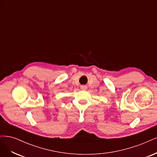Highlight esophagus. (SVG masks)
<instances>
[{"label": "esophagus", "instance_id": "34e87169", "mask_svg": "<svg viewBox=\"0 0 157 157\" xmlns=\"http://www.w3.org/2000/svg\"><path fill=\"white\" fill-rule=\"evenodd\" d=\"M87 86H84V85H82V86H80V88H81V90H87Z\"/></svg>", "mask_w": 157, "mask_h": 157}]
</instances>
